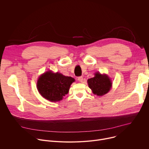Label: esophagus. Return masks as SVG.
<instances>
[{
    "label": "esophagus",
    "mask_w": 149,
    "mask_h": 149,
    "mask_svg": "<svg viewBox=\"0 0 149 149\" xmlns=\"http://www.w3.org/2000/svg\"><path fill=\"white\" fill-rule=\"evenodd\" d=\"M78 81L79 82H83V78H82V77H79L78 78Z\"/></svg>",
    "instance_id": "34e87169"
}]
</instances>
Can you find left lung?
<instances>
[{
    "instance_id": "8db88e82",
    "label": "left lung",
    "mask_w": 149,
    "mask_h": 149,
    "mask_svg": "<svg viewBox=\"0 0 149 149\" xmlns=\"http://www.w3.org/2000/svg\"><path fill=\"white\" fill-rule=\"evenodd\" d=\"M88 85L93 93L101 97L107 94L112 87V81L105 74H101L99 72L94 74V77L87 80Z\"/></svg>"
}]
</instances>
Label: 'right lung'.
Segmentation results:
<instances>
[{
  "mask_svg": "<svg viewBox=\"0 0 149 149\" xmlns=\"http://www.w3.org/2000/svg\"><path fill=\"white\" fill-rule=\"evenodd\" d=\"M75 82L74 78L54 73L51 70L39 76L36 83L38 92L42 97L51 101H61L69 92L71 85Z\"/></svg>",
  "mask_w": 149,
  "mask_h": 149,
  "instance_id": "1",
  "label": "right lung"
}]
</instances>
